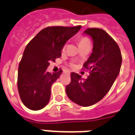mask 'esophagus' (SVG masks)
<instances>
[{
  "label": "esophagus",
  "mask_w": 135,
  "mask_h": 135,
  "mask_svg": "<svg viewBox=\"0 0 135 135\" xmlns=\"http://www.w3.org/2000/svg\"><path fill=\"white\" fill-rule=\"evenodd\" d=\"M66 73H68V74H70V71H67Z\"/></svg>",
  "instance_id": "34e87169"
}]
</instances>
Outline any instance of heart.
<instances>
[{"label": "heart", "mask_w": 135, "mask_h": 135, "mask_svg": "<svg viewBox=\"0 0 135 135\" xmlns=\"http://www.w3.org/2000/svg\"><path fill=\"white\" fill-rule=\"evenodd\" d=\"M87 42H90V41H89V40L87 37H81L79 40V45L84 44V43H87ZM65 48V46L64 47V48Z\"/></svg>", "instance_id": "heart-1"}]
</instances>
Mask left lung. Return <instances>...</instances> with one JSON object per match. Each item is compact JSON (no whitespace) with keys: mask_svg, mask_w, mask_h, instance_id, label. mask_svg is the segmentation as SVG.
<instances>
[{"mask_svg":"<svg viewBox=\"0 0 135 135\" xmlns=\"http://www.w3.org/2000/svg\"><path fill=\"white\" fill-rule=\"evenodd\" d=\"M93 42V52L84 67L90 70L82 80L80 75L71 73V81L66 86V94L71 101L82 107H89L101 101L112 87L120 73L122 56L116 42L104 30L87 28Z\"/></svg>","mask_w":135,"mask_h":135,"instance_id":"left-lung-1","label":"left lung"}]
</instances>
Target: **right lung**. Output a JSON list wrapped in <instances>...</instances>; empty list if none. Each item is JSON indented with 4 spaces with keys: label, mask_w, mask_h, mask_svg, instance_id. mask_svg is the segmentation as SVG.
Listing matches in <instances>:
<instances>
[{
    "label": "right lung",
    "mask_w": 135,
    "mask_h": 135,
    "mask_svg": "<svg viewBox=\"0 0 135 135\" xmlns=\"http://www.w3.org/2000/svg\"><path fill=\"white\" fill-rule=\"evenodd\" d=\"M74 27L52 26L41 30L27 45L19 64L17 88L23 104L40 110L48 104L51 88L62 74L47 71L49 62L61 56L66 42L80 30Z\"/></svg>",
    "instance_id": "1"
}]
</instances>
